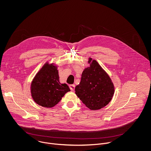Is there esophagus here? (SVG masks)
<instances>
[{"label": "esophagus", "instance_id": "esophagus-1", "mask_svg": "<svg viewBox=\"0 0 151 151\" xmlns=\"http://www.w3.org/2000/svg\"><path fill=\"white\" fill-rule=\"evenodd\" d=\"M70 89L71 90V91H74V89H75V85L74 84H71V85H70Z\"/></svg>", "mask_w": 151, "mask_h": 151}]
</instances>
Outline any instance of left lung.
I'll return each instance as SVG.
<instances>
[{
  "instance_id": "1",
  "label": "left lung",
  "mask_w": 151,
  "mask_h": 151,
  "mask_svg": "<svg viewBox=\"0 0 151 151\" xmlns=\"http://www.w3.org/2000/svg\"><path fill=\"white\" fill-rule=\"evenodd\" d=\"M89 66L86 68L80 84L76 86L77 96L92 110L106 106L111 100L114 86L107 73L95 60L89 58Z\"/></svg>"
}]
</instances>
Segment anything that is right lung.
Returning <instances> with one entry per match:
<instances>
[{
  "mask_svg": "<svg viewBox=\"0 0 151 151\" xmlns=\"http://www.w3.org/2000/svg\"><path fill=\"white\" fill-rule=\"evenodd\" d=\"M31 93L34 102L45 108L57 105L65 93L70 91L66 84L59 81L58 67L46 62L37 73L31 84Z\"/></svg>",
  "mask_w": 151,
  "mask_h": 151,
  "instance_id": "1",
  "label": "right lung"
}]
</instances>
